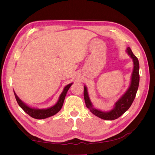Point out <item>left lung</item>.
<instances>
[{
  "label": "left lung",
  "mask_w": 155,
  "mask_h": 155,
  "mask_svg": "<svg viewBox=\"0 0 155 155\" xmlns=\"http://www.w3.org/2000/svg\"><path fill=\"white\" fill-rule=\"evenodd\" d=\"M126 51L130 56V58L133 59L134 63V68L132 77H131L130 85L124 94L120 98L118 101L116 102L113 109H112L109 112H102L94 108L90 99H89L87 87L84 86L83 94L87 107L89 109L92 114L101 119L106 120H114L119 118L129 109L134 100L136 94H137L140 81L138 59L134 55L132 50L129 47L127 48Z\"/></svg>",
  "instance_id": "8db88e82"
}]
</instances>
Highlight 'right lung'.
Segmentation results:
<instances>
[{
    "label": "right lung",
    "mask_w": 155,
    "mask_h": 155,
    "mask_svg": "<svg viewBox=\"0 0 155 155\" xmlns=\"http://www.w3.org/2000/svg\"><path fill=\"white\" fill-rule=\"evenodd\" d=\"M72 85V83L68 84V85H67L64 88V90L62 92V93L61 94L59 100L57 102V104H56L55 105H54L53 107L46 109H34V108H31L28 105H26L25 103H23L19 98H18V97L17 96L15 92H14V94H15L16 100L18 103V105L22 108V110H24L26 113H27L29 116L32 117V118H35V119H45L46 118H48V117H50L51 116L55 115L61 110L63 105L64 98H65V96H66L67 91H68L69 88L71 87Z\"/></svg>",
    "instance_id": "1"
}]
</instances>
